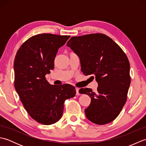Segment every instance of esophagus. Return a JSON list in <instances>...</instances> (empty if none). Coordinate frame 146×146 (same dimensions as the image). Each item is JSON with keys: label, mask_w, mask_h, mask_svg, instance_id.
Returning <instances> with one entry per match:
<instances>
[{"label": "esophagus", "mask_w": 146, "mask_h": 146, "mask_svg": "<svg viewBox=\"0 0 146 146\" xmlns=\"http://www.w3.org/2000/svg\"><path fill=\"white\" fill-rule=\"evenodd\" d=\"M76 95H80V93H79V88H76Z\"/></svg>", "instance_id": "1"}]
</instances>
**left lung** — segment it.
<instances>
[{"mask_svg":"<svg viewBox=\"0 0 146 146\" xmlns=\"http://www.w3.org/2000/svg\"><path fill=\"white\" fill-rule=\"evenodd\" d=\"M66 45L79 56L83 73L92 75L98 83L97 93L88 88L79 90L91 98L85 110L86 118L98 125L112 122L124 106L131 84L126 54L104 34L71 37Z\"/></svg>","mask_w":146,"mask_h":146,"instance_id":"8db88e82","label":"left lung"}]
</instances>
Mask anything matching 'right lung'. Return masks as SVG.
Here are the masks:
<instances>
[{"instance_id":"right-lung-1","label":"right lung","mask_w":146,"mask_h":146,"mask_svg":"<svg viewBox=\"0 0 146 146\" xmlns=\"http://www.w3.org/2000/svg\"><path fill=\"white\" fill-rule=\"evenodd\" d=\"M70 37L46 33L34 36L21 45L15 57V90L29 115L42 124L58 122L64 101L76 94L75 86L52 85L45 78L54 69L58 49Z\"/></svg>"}]
</instances>
